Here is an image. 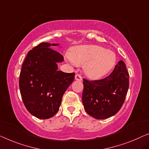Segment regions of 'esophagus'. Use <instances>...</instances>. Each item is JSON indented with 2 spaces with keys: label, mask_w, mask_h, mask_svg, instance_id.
<instances>
[{
  "label": "esophagus",
  "mask_w": 149,
  "mask_h": 149,
  "mask_svg": "<svg viewBox=\"0 0 149 149\" xmlns=\"http://www.w3.org/2000/svg\"><path fill=\"white\" fill-rule=\"evenodd\" d=\"M75 79L77 81H81L82 80V77L79 74H76L75 75Z\"/></svg>",
  "instance_id": "esophagus-1"
}]
</instances>
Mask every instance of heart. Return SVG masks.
Here are the masks:
<instances>
[{"label":"heart","instance_id":"obj_1","mask_svg":"<svg viewBox=\"0 0 149 149\" xmlns=\"http://www.w3.org/2000/svg\"><path fill=\"white\" fill-rule=\"evenodd\" d=\"M70 60L76 65H84L86 75L93 79H100L108 74L116 63L114 52L94 45L77 46L70 54Z\"/></svg>","mask_w":149,"mask_h":149}]
</instances>
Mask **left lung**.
Masks as SVG:
<instances>
[{"instance_id": "left-lung-1", "label": "left lung", "mask_w": 149, "mask_h": 149, "mask_svg": "<svg viewBox=\"0 0 149 149\" xmlns=\"http://www.w3.org/2000/svg\"><path fill=\"white\" fill-rule=\"evenodd\" d=\"M129 74L123 61H119L110 75L102 79H84L82 102L84 109L94 118L114 116L120 109L129 87Z\"/></svg>"}]
</instances>
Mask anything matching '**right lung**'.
I'll return each instance as SVG.
<instances>
[{
	"mask_svg": "<svg viewBox=\"0 0 149 149\" xmlns=\"http://www.w3.org/2000/svg\"><path fill=\"white\" fill-rule=\"evenodd\" d=\"M59 43H41L29 52L19 77L20 92L30 114L48 119L58 112L63 95L74 79L75 73L58 71L63 55L50 48Z\"/></svg>",
	"mask_w": 149,
	"mask_h": 149,
	"instance_id": "1",
	"label": "right lung"
}]
</instances>
